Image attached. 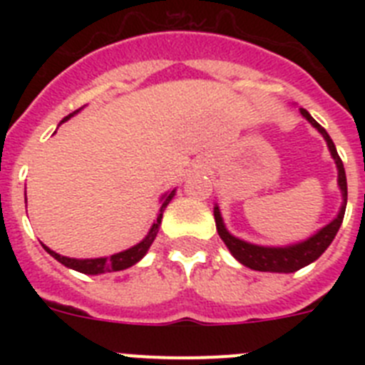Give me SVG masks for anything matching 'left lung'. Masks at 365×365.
I'll list each match as a JSON object with an SVG mask.
<instances>
[{"mask_svg":"<svg viewBox=\"0 0 365 365\" xmlns=\"http://www.w3.org/2000/svg\"><path fill=\"white\" fill-rule=\"evenodd\" d=\"M302 117L309 122V124L314 128L322 137L325 138L327 143L329 151H331V157L334 159L338 170V188L341 192V206L338 210V215L333 221L325 225L324 228L312 234L307 240L298 241V243L292 245H283V247H265V245H254L248 243V241L240 240L232 235L230 232L225 227V221H222L221 210L219 206H214V217H215V228H217V234L227 248L230 250L232 256L240 261L241 265L248 267L252 270H259V272H296V270L303 269V267L311 265L312 261H316L322 254L327 250V247L333 243L334 235H336L338 228H340L341 221H344V214H346V205H347V179H346V170H344V163L338 157V151L334 148V143L331 140L327 131L322 128L314 118L311 117V113L307 109L299 108Z\"/></svg>","mask_w":365,"mask_h":365,"instance_id":"1","label":"left lung"}]
</instances>
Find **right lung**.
Returning <instances> with one entry per match:
<instances>
[{"label": "right lung", "mask_w": 365, "mask_h": 365, "mask_svg": "<svg viewBox=\"0 0 365 365\" xmlns=\"http://www.w3.org/2000/svg\"><path fill=\"white\" fill-rule=\"evenodd\" d=\"M78 111L80 109H76L74 113L67 115L62 122L69 120V118L74 117V115H76ZM175 192L177 190L173 188L172 192H166L163 197H160L159 214H157V219H155L153 225H151V228H150V232L146 234V237H144L140 243L133 245V247H130V248H125V250H122V252L113 254V256H108V257L104 256V257H89V259H76V257H67V256H62V254L54 252V250H51V248L45 247V245H43V248L51 254V256L54 257V259L60 261L62 265H66L67 269H73V270H76V272H82V274H89V276L130 269V267H133L135 263H138V261L143 259V257L146 256L148 250H150L151 243H153L155 237H157V232H159L164 210H166V206L170 205V201L173 199ZM25 202H27V197H25Z\"/></svg>", "instance_id": "add662e5"}]
</instances>
